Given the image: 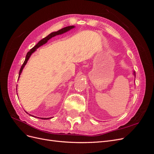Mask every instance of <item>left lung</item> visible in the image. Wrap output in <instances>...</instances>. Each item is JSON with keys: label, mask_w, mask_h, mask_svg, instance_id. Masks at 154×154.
<instances>
[{"label": "left lung", "mask_w": 154, "mask_h": 154, "mask_svg": "<svg viewBox=\"0 0 154 154\" xmlns=\"http://www.w3.org/2000/svg\"><path fill=\"white\" fill-rule=\"evenodd\" d=\"M134 76H135V78H136V72H134Z\"/></svg>", "instance_id": "obj_1"}]
</instances>
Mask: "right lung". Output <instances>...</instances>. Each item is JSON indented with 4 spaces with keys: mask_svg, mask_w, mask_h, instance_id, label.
<instances>
[{
    "mask_svg": "<svg viewBox=\"0 0 154 154\" xmlns=\"http://www.w3.org/2000/svg\"><path fill=\"white\" fill-rule=\"evenodd\" d=\"M74 27V26H67V27H63V28L58 30V31H55V32H51V33H50L49 35H48L47 36L45 37V38H44L43 39H42L40 41H39V42H38V44H37L36 45H35L34 47L32 48L31 49H30V51H29V52L27 53L26 57V59H25V61L24 62V63L22 64V67H21V68H20V71H19V76H20V74H21V72H22V71L23 69H24V66H26V64L27 63V61H28V60H29V57H31V55L35 52V51L36 50V49H38L39 47H40L41 45H42L45 44V43H47L49 39H51V38H53V37H54V36H57V35H62V34L64 33V32H67L68 31L71 30V29H73ZM26 113H27V112H26ZM29 115L32 116V115H31V114H29ZM50 118H41L40 119H50Z\"/></svg>",
    "mask_w": 154,
    "mask_h": 154,
    "instance_id": "obj_1",
    "label": "right lung"
}]
</instances>
